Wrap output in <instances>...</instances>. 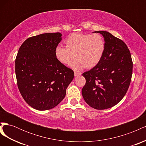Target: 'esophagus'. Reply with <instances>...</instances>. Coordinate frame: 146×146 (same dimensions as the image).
I'll list each match as a JSON object with an SVG mask.
<instances>
[{"label": "esophagus", "instance_id": "esophagus-1", "mask_svg": "<svg viewBox=\"0 0 146 146\" xmlns=\"http://www.w3.org/2000/svg\"><path fill=\"white\" fill-rule=\"evenodd\" d=\"M82 74L80 72H74V76L76 77H77V76H80Z\"/></svg>", "mask_w": 146, "mask_h": 146}]
</instances>
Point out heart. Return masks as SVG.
Listing matches in <instances>:
<instances>
[{"label": "heart", "mask_w": 146, "mask_h": 146, "mask_svg": "<svg viewBox=\"0 0 146 146\" xmlns=\"http://www.w3.org/2000/svg\"><path fill=\"white\" fill-rule=\"evenodd\" d=\"M66 45H57L55 56L60 62L68 64L74 56H76L70 66L76 70H81L85 67L92 68L102 58L105 42L99 34L72 33L66 40Z\"/></svg>", "instance_id": "1"}]
</instances>
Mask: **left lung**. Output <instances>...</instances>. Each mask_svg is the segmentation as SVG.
Segmentation results:
<instances>
[{
	"label": "left lung",
	"mask_w": 146,
	"mask_h": 146,
	"mask_svg": "<svg viewBox=\"0 0 146 146\" xmlns=\"http://www.w3.org/2000/svg\"><path fill=\"white\" fill-rule=\"evenodd\" d=\"M104 38L105 49L99 64L82 75L86 79L82 96L96 110L116 105L125 95L133 71L130 52L125 43L106 31H96Z\"/></svg>",
	"instance_id": "obj_1"
}]
</instances>
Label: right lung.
I'll return each instance as SVG.
<instances>
[{"instance_id": "add662e5", "label": "right lung", "mask_w": 146, "mask_h": 146, "mask_svg": "<svg viewBox=\"0 0 146 146\" xmlns=\"http://www.w3.org/2000/svg\"><path fill=\"white\" fill-rule=\"evenodd\" d=\"M61 36L57 32L29 38L16 58L15 72L21 94L30 107L40 111L58 105L74 77L73 70L55 56V48Z\"/></svg>"}]
</instances>
